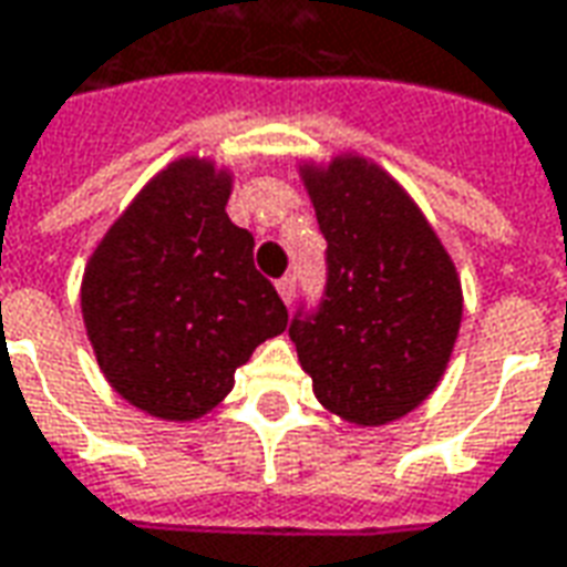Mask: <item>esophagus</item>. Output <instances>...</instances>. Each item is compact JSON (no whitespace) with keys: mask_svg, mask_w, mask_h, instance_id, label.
Instances as JSON below:
<instances>
[{"mask_svg":"<svg viewBox=\"0 0 567 567\" xmlns=\"http://www.w3.org/2000/svg\"><path fill=\"white\" fill-rule=\"evenodd\" d=\"M277 292H280V299H284L287 306H292V299H296V277H280V280H277Z\"/></svg>","mask_w":567,"mask_h":567,"instance_id":"1","label":"esophagus"}]
</instances>
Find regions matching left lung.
Here are the masks:
<instances>
[{
    "instance_id": "1",
    "label": "left lung",
    "mask_w": 567,
    "mask_h": 567,
    "mask_svg": "<svg viewBox=\"0 0 567 567\" xmlns=\"http://www.w3.org/2000/svg\"><path fill=\"white\" fill-rule=\"evenodd\" d=\"M327 240V287L290 339L323 408L385 425L420 408L451 361L463 290L447 249L408 190L342 154L299 166Z\"/></svg>"
}]
</instances>
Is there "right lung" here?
Instances as JSON below:
<instances>
[{
  "label": "right lung",
  "instance_id": "obj_1",
  "mask_svg": "<svg viewBox=\"0 0 567 567\" xmlns=\"http://www.w3.org/2000/svg\"><path fill=\"white\" fill-rule=\"evenodd\" d=\"M231 172L182 157L111 225L82 275V321L113 389L151 416L200 420L234 370L287 330V306L252 265V234L225 206Z\"/></svg>",
  "mask_w": 567,
  "mask_h": 567
}]
</instances>
